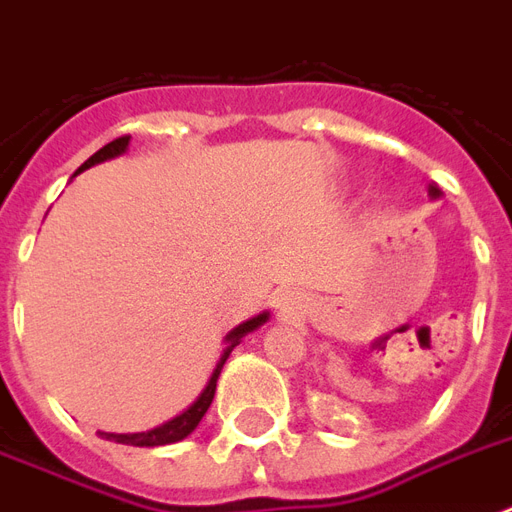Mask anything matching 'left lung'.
I'll list each match as a JSON object with an SVG mask.
<instances>
[{
	"mask_svg": "<svg viewBox=\"0 0 512 512\" xmlns=\"http://www.w3.org/2000/svg\"><path fill=\"white\" fill-rule=\"evenodd\" d=\"M438 193H441V191H438L436 185H430V196H438Z\"/></svg>",
	"mask_w": 512,
	"mask_h": 512,
	"instance_id": "8db88e82",
	"label": "left lung"
}]
</instances>
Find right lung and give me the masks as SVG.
I'll return each instance as SVG.
<instances>
[{"instance_id":"add662e5","label":"right lung","mask_w":512,"mask_h":512,"mask_svg":"<svg viewBox=\"0 0 512 512\" xmlns=\"http://www.w3.org/2000/svg\"><path fill=\"white\" fill-rule=\"evenodd\" d=\"M127 143H130V135H122V138L106 143V146L100 148V151H95V154H92L90 159L76 170V175H79L82 170H87V167H92V164L106 162V159H111V156L124 154V151H127ZM265 321H268V313H260V316H255V319L239 324V327L233 329L231 335L225 337V340H228V348L223 350V356H220V361H217L215 372H212V377H209L207 382V388L201 390V396L196 398V401H193L183 414H177V417H172L170 422H164V425L148 430V433H100V436L106 438V441H116V444H127V446H164V444H175V441H183L185 436H191L193 430H196V425L201 422V417L207 414L212 398H215L217 377H220V369H223L225 358L231 356V350L239 345L241 337H247L249 332H255V329L260 327V324H265Z\"/></svg>"}]
</instances>
